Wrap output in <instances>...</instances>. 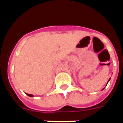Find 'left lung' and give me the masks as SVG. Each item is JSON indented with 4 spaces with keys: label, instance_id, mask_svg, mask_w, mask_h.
Segmentation results:
<instances>
[{
    "label": "left lung",
    "instance_id": "1",
    "mask_svg": "<svg viewBox=\"0 0 123 123\" xmlns=\"http://www.w3.org/2000/svg\"><path fill=\"white\" fill-rule=\"evenodd\" d=\"M110 79H108V82H107V84H108V82H109V81H110ZM107 84H106V85H107ZM103 89H102V90H103Z\"/></svg>",
    "mask_w": 123,
    "mask_h": 123
}]
</instances>
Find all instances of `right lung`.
<instances>
[{
  "instance_id": "1",
  "label": "right lung",
  "mask_w": 123,
  "mask_h": 123,
  "mask_svg": "<svg viewBox=\"0 0 123 123\" xmlns=\"http://www.w3.org/2000/svg\"><path fill=\"white\" fill-rule=\"evenodd\" d=\"M27 95H28V96H29V97H32L34 96L33 95H32V94H26Z\"/></svg>"
}]
</instances>
